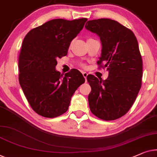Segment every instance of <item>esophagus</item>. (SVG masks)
Wrapping results in <instances>:
<instances>
[{
	"instance_id": "1",
	"label": "esophagus",
	"mask_w": 157,
	"mask_h": 157,
	"mask_svg": "<svg viewBox=\"0 0 157 157\" xmlns=\"http://www.w3.org/2000/svg\"><path fill=\"white\" fill-rule=\"evenodd\" d=\"M83 77L84 78H85V80H86V78H87V76H88V74L86 73V72H83Z\"/></svg>"
}]
</instances>
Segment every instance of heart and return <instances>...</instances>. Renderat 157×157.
Returning <instances> with one entry per match:
<instances>
[{"instance_id": "1", "label": "heart", "mask_w": 157, "mask_h": 157, "mask_svg": "<svg viewBox=\"0 0 157 157\" xmlns=\"http://www.w3.org/2000/svg\"><path fill=\"white\" fill-rule=\"evenodd\" d=\"M81 66H82L83 67H86V65H85V64H83H83H81Z\"/></svg>"}]
</instances>
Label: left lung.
<instances>
[{"label":"left lung","instance_id":"left-lung-1","mask_svg":"<svg viewBox=\"0 0 157 157\" xmlns=\"http://www.w3.org/2000/svg\"><path fill=\"white\" fill-rule=\"evenodd\" d=\"M85 28L99 36L102 50L97 63L108 71L105 80L88 75L90 110L106 121L118 119L128 112L142 86V59L137 38L130 29L108 18L89 20Z\"/></svg>","mask_w":157,"mask_h":157}]
</instances>
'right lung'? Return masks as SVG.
<instances>
[{
	"mask_svg": "<svg viewBox=\"0 0 157 157\" xmlns=\"http://www.w3.org/2000/svg\"><path fill=\"white\" fill-rule=\"evenodd\" d=\"M87 20L54 19L25 37L18 60L19 82L38 115L53 118L63 114L74 92L85 82L78 70L73 69L63 76L55 67L56 59L67 55L71 42Z\"/></svg>",
	"mask_w": 157,
	"mask_h": 157,
	"instance_id": "right-lung-1",
	"label": "right lung"
}]
</instances>
